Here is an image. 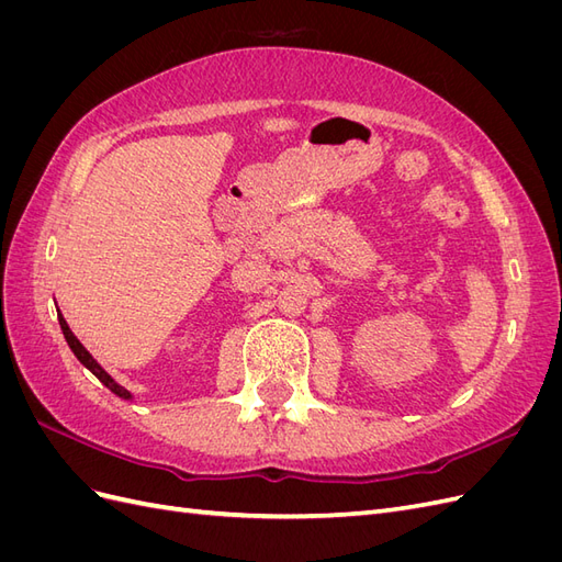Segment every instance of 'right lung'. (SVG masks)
Wrapping results in <instances>:
<instances>
[{"label": "right lung", "mask_w": 562, "mask_h": 562, "mask_svg": "<svg viewBox=\"0 0 562 562\" xmlns=\"http://www.w3.org/2000/svg\"><path fill=\"white\" fill-rule=\"evenodd\" d=\"M58 323H60V330H63V335H65V342H67V347L72 349V353L77 356V361H79L83 368H87V370H91L93 375H95L100 382H103V384L112 391L114 396L124 398V401H135L131 391H128V389H124V386L119 384V382H114V380H112V375H108V372H105V368L100 366V363L93 359V356L89 353V349L79 342V339L75 337V333L70 330V326H67V321L63 318L60 310H58Z\"/></svg>", "instance_id": "add662e5"}]
</instances>
